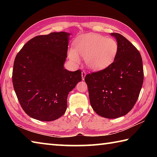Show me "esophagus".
Wrapping results in <instances>:
<instances>
[{
	"mask_svg": "<svg viewBox=\"0 0 157 157\" xmlns=\"http://www.w3.org/2000/svg\"><path fill=\"white\" fill-rule=\"evenodd\" d=\"M86 72H85L84 71H82V79H84V78H85V76H86Z\"/></svg>",
	"mask_w": 157,
	"mask_h": 157,
	"instance_id": "1",
	"label": "esophagus"
}]
</instances>
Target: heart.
Segmentation results:
<instances>
[{
  "label": "heart",
  "instance_id": "obj_1",
  "mask_svg": "<svg viewBox=\"0 0 157 157\" xmlns=\"http://www.w3.org/2000/svg\"><path fill=\"white\" fill-rule=\"evenodd\" d=\"M75 50L71 48L68 57L74 63L80 62L79 55L85 59L87 67L100 71L110 66L118 53V44L115 39L98 34H86L75 41Z\"/></svg>",
  "mask_w": 157,
  "mask_h": 157
}]
</instances>
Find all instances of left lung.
Wrapping results in <instances>:
<instances>
[{"label":"left lung","instance_id":"1","mask_svg":"<svg viewBox=\"0 0 157 157\" xmlns=\"http://www.w3.org/2000/svg\"><path fill=\"white\" fill-rule=\"evenodd\" d=\"M118 44L113 62L104 70L85 77L90 103L98 115L117 118L136 104L143 82V61L139 50L125 37L111 33Z\"/></svg>","mask_w":157,"mask_h":157}]
</instances>
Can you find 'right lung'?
<instances>
[{
    "label": "right lung",
    "mask_w": 157,
    "mask_h": 157,
    "mask_svg": "<svg viewBox=\"0 0 157 157\" xmlns=\"http://www.w3.org/2000/svg\"><path fill=\"white\" fill-rule=\"evenodd\" d=\"M71 34L52 33L31 39L18 52L12 82L19 103L31 118L52 121L67 109L69 92L82 80L80 70L63 67Z\"/></svg>",
    "instance_id": "add662e5"
}]
</instances>
